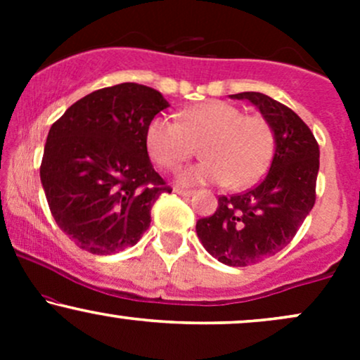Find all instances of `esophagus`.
Wrapping results in <instances>:
<instances>
[{
  "label": "esophagus",
  "instance_id": "1",
  "mask_svg": "<svg viewBox=\"0 0 360 360\" xmlns=\"http://www.w3.org/2000/svg\"><path fill=\"white\" fill-rule=\"evenodd\" d=\"M174 193L179 194V196H184V198H189L193 194V191H188V189H181V188H174Z\"/></svg>",
  "mask_w": 360,
  "mask_h": 360
}]
</instances>
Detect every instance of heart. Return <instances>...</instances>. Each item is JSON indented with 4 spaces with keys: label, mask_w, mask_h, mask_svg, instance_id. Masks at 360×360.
I'll return each mask as SVG.
<instances>
[{
    "label": "heart",
    "mask_w": 360,
    "mask_h": 360,
    "mask_svg": "<svg viewBox=\"0 0 360 360\" xmlns=\"http://www.w3.org/2000/svg\"><path fill=\"white\" fill-rule=\"evenodd\" d=\"M148 155L159 166L177 169L196 154L203 162L184 169V186L221 184L243 189L264 176L274 152V134L267 120L243 115L226 101L210 100L179 115V123L157 117L146 131Z\"/></svg>",
    "instance_id": "1"
}]
</instances>
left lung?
<instances>
[{
  "mask_svg": "<svg viewBox=\"0 0 360 360\" xmlns=\"http://www.w3.org/2000/svg\"><path fill=\"white\" fill-rule=\"evenodd\" d=\"M260 111L274 134L266 177L250 191L218 198L212 217L196 223L208 254L221 264L245 267L283 250L315 205L320 148L311 130L283 103L262 93L230 94Z\"/></svg>",
  "mask_w": 360,
  "mask_h": 360,
  "instance_id": "obj_1",
  "label": "left lung"
}]
</instances>
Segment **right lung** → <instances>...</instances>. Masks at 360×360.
<instances>
[{
  "mask_svg": "<svg viewBox=\"0 0 360 360\" xmlns=\"http://www.w3.org/2000/svg\"><path fill=\"white\" fill-rule=\"evenodd\" d=\"M167 106L157 89L123 82L81 98L49 130L40 181L53 220L82 250L135 245L152 205L171 193L146 146L148 123Z\"/></svg>",
  "mask_w": 360,
  "mask_h": 360,
  "instance_id": "right-lung-1",
  "label": "right lung"
}]
</instances>
